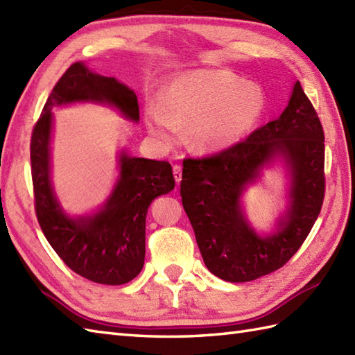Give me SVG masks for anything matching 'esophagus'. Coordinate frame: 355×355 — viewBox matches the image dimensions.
I'll return each mask as SVG.
<instances>
[{"label":"esophagus","instance_id":"34e87169","mask_svg":"<svg viewBox=\"0 0 355 355\" xmlns=\"http://www.w3.org/2000/svg\"><path fill=\"white\" fill-rule=\"evenodd\" d=\"M172 171H174L175 183L180 184V181H181V166H180V164H174V168H172Z\"/></svg>","mask_w":355,"mask_h":355}]
</instances>
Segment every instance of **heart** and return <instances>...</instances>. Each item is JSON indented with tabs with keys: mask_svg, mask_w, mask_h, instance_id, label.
<instances>
[{
	"mask_svg": "<svg viewBox=\"0 0 355 355\" xmlns=\"http://www.w3.org/2000/svg\"><path fill=\"white\" fill-rule=\"evenodd\" d=\"M265 98L259 86L227 71H192L168 81L162 101L148 103L145 122L162 142H172L189 125L191 144L215 151L236 144L259 119Z\"/></svg>",
	"mask_w": 355,
	"mask_h": 355,
	"instance_id": "obj_1",
	"label": "heart"
}]
</instances>
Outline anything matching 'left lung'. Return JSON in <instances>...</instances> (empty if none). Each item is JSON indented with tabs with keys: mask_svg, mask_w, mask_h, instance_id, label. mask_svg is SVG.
<instances>
[{
	"mask_svg": "<svg viewBox=\"0 0 355 355\" xmlns=\"http://www.w3.org/2000/svg\"><path fill=\"white\" fill-rule=\"evenodd\" d=\"M324 142L315 107L296 81L278 119L218 154L183 160L181 201L211 274L230 283L252 282L293 257L324 202ZM275 157H282L290 169L291 205L277 233L260 236L245 220L240 196Z\"/></svg>",
	"mask_w": 355,
	"mask_h": 355,
	"instance_id": "1",
	"label": "left lung"
}]
</instances>
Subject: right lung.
<instances>
[{"label": "right lung", "instance_id": "obj_1", "mask_svg": "<svg viewBox=\"0 0 355 355\" xmlns=\"http://www.w3.org/2000/svg\"><path fill=\"white\" fill-rule=\"evenodd\" d=\"M72 103L109 104L127 119L139 121L133 90L116 78L90 72L85 63L71 64L49 94L31 133L36 216L49 245L76 274L100 284H125L144 268L146 211L154 198L174 189L172 166L121 153L119 178L104 207L95 215L69 218L51 186L49 140L53 107Z\"/></svg>", "mask_w": 355, "mask_h": 355}]
</instances>
